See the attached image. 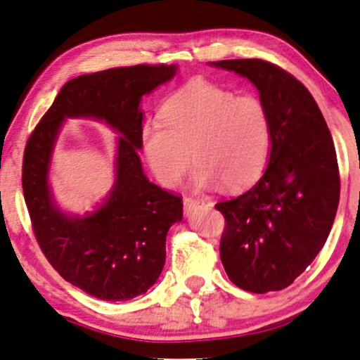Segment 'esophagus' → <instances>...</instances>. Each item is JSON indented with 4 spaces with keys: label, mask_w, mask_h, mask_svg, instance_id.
Returning a JSON list of instances; mask_svg holds the SVG:
<instances>
[{
    "label": "esophagus",
    "mask_w": 360,
    "mask_h": 360,
    "mask_svg": "<svg viewBox=\"0 0 360 360\" xmlns=\"http://www.w3.org/2000/svg\"><path fill=\"white\" fill-rule=\"evenodd\" d=\"M200 204L199 199H194V198H184V209L186 212H193V210L198 207Z\"/></svg>",
    "instance_id": "34e87169"
}]
</instances>
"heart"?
<instances>
[{
    "instance_id": "b5f03b06",
    "label": "heart",
    "mask_w": 360,
    "mask_h": 360,
    "mask_svg": "<svg viewBox=\"0 0 360 360\" xmlns=\"http://www.w3.org/2000/svg\"><path fill=\"white\" fill-rule=\"evenodd\" d=\"M160 120L143 124L140 138L148 166L166 188L181 183L193 158V181L202 189L220 181L230 189L245 188L265 167L271 122L255 95L193 80L161 105Z\"/></svg>"
}]
</instances>
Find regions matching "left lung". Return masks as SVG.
Instances as JSON below:
<instances>
[{
    "mask_svg": "<svg viewBox=\"0 0 360 360\" xmlns=\"http://www.w3.org/2000/svg\"><path fill=\"white\" fill-rule=\"evenodd\" d=\"M209 64L250 80L271 122L263 176L215 204L227 222L220 260L238 288L280 291L313 263L336 217L341 181L333 136L313 95L286 70L260 59Z\"/></svg>",
    "mask_w": 360,
    "mask_h": 360,
    "instance_id": "8db88e82",
    "label": "left lung"
}]
</instances>
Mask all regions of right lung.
I'll list each match as a JSON object with an SVG mask.
<instances>
[{"mask_svg":"<svg viewBox=\"0 0 360 360\" xmlns=\"http://www.w3.org/2000/svg\"><path fill=\"white\" fill-rule=\"evenodd\" d=\"M177 65L117 67L79 75L60 89L30 136L22 191L41 250L57 273L105 301L146 293L166 262V236L183 220V199L143 172L141 98L176 75ZM69 117H92L120 133L115 183L92 213L70 216L51 194L49 169L60 128Z\"/></svg>","mask_w":360,"mask_h":360,"instance_id":"right-lung-1","label":"right lung"}]
</instances>
